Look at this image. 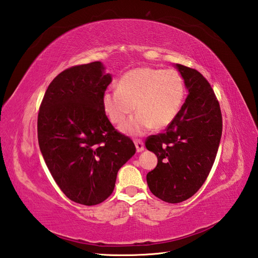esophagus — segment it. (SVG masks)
<instances>
[{"label":"esophagus","instance_id":"esophagus-1","mask_svg":"<svg viewBox=\"0 0 258 258\" xmlns=\"http://www.w3.org/2000/svg\"><path fill=\"white\" fill-rule=\"evenodd\" d=\"M135 145H136L137 152H141V151H144V149H145L144 142H142L140 139H136V140H135Z\"/></svg>","mask_w":258,"mask_h":258}]
</instances>
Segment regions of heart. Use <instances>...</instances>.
<instances>
[{"label":"heart","mask_w":258,"mask_h":258,"mask_svg":"<svg viewBox=\"0 0 258 258\" xmlns=\"http://www.w3.org/2000/svg\"><path fill=\"white\" fill-rule=\"evenodd\" d=\"M185 96V85L174 70L140 67L131 70L119 79L118 88L102 95V108L114 124L121 123L136 109V116L127 120L120 130L139 136L156 127L162 129L174 121Z\"/></svg>","instance_id":"b5f03b06"}]
</instances>
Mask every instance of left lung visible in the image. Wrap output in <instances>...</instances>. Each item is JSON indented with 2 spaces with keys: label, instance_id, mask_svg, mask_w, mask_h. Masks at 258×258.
I'll use <instances>...</instances> for the list:
<instances>
[{
  "label": "left lung",
  "instance_id": "left-lung-1",
  "mask_svg": "<svg viewBox=\"0 0 258 258\" xmlns=\"http://www.w3.org/2000/svg\"><path fill=\"white\" fill-rule=\"evenodd\" d=\"M188 95L163 134L150 136L146 148L158 164L147 174L153 196L180 203L194 196L213 167L222 136L220 104L210 83L193 68L175 64Z\"/></svg>",
  "mask_w": 258,
  "mask_h": 258
}]
</instances>
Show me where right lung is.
Listing matches in <instances>:
<instances>
[{
	"mask_svg": "<svg viewBox=\"0 0 258 258\" xmlns=\"http://www.w3.org/2000/svg\"><path fill=\"white\" fill-rule=\"evenodd\" d=\"M110 83L100 61L73 66L53 79L39 107L45 163L62 193L83 205L110 197L119 169L136 153L133 140L113 128L102 108Z\"/></svg>",
	"mask_w": 258,
	"mask_h": 258,
	"instance_id": "1",
	"label": "right lung"
}]
</instances>
